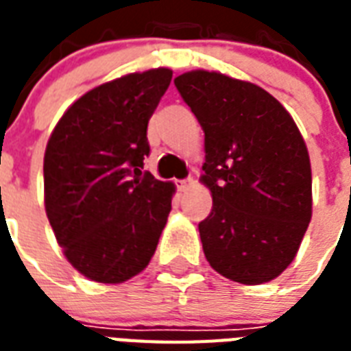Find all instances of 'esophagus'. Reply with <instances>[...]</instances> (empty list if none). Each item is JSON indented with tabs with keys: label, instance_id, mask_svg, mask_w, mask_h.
I'll return each mask as SVG.
<instances>
[{
	"label": "esophagus",
	"instance_id": "esophagus-1",
	"mask_svg": "<svg viewBox=\"0 0 351 351\" xmlns=\"http://www.w3.org/2000/svg\"><path fill=\"white\" fill-rule=\"evenodd\" d=\"M193 186V178H184V180L176 182V187H178V191H187L189 187Z\"/></svg>",
	"mask_w": 351,
	"mask_h": 351
}]
</instances>
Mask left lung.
<instances>
[{
  "label": "left lung",
  "mask_w": 351,
  "mask_h": 351,
  "mask_svg": "<svg viewBox=\"0 0 351 351\" xmlns=\"http://www.w3.org/2000/svg\"><path fill=\"white\" fill-rule=\"evenodd\" d=\"M175 85L206 134L204 255L234 282L273 280L311 220L310 156L293 118L264 89L220 73L193 71Z\"/></svg>",
  "instance_id": "left-lung-1"
}]
</instances>
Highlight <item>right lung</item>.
Instances as JSON below:
<instances>
[{"label": "right lung", "mask_w": 351, "mask_h": 351, "mask_svg": "<svg viewBox=\"0 0 351 351\" xmlns=\"http://www.w3.org/2000/svg\"><path fill=\"white\" fill-rule=\"evenodd\" d=\"M169 69L127 74L89 90L54 127L43 160L47 219L67 261L118 284L147 266L175 187L143 171L147 123Z\"/></svg>", "instance_id": "obj_1"}]
</instances>
